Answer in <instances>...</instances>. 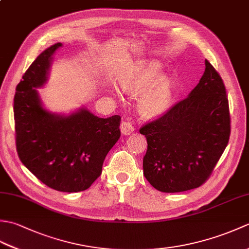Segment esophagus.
I'll use <instances>...</instances> for the list:
<instances>
[{"label": "esophagus", "instance_id": "1", "mask_svg": "<svg viewBox=\"0 0 249 249\" xmlns=\"http://www.w3.org/2000/svg\"><path fill=\"white\" fill-rule=\"evenodd\" d=\"M120 129H121L122 134L127 136V135H130L131 133H133L135 128H134V125H133V123H131V122L123 121L120 125Z\"/></svg>", "mask_w": 249, "mask_h": 249}]
</instances>
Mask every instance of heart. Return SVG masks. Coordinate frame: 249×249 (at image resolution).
I'll return each instance as SVG.
<instances>
[{"instance_id": "b5f03b06", "label": "heart", "mask_w": 249, "mask_h": 249, "mask_svg": "<svg viewBox=\"0 0 249 249\" xmlns=\"http://www.w3.org/2000/svg\"><path fill=\"white\" fill-rule=\"evenodd\" d=\"M160 65L151 62L149 65L137 67L121 77V87L129 94H139L137 108L146 119H156L169 110L173 97V82L168 76L158 77Z\"/></svg>"}]
</instances>
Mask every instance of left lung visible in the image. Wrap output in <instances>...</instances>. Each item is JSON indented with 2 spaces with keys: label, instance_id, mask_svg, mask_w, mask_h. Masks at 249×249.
<instances>
[{
  "label": "left lung",
  "instance_id": "1",
  "mask_svg": "<svg viewBox=\"0 0 249 249\" xmlns=\"http://www.w3.org/2000/svg\"><path fill=\"white\" fill-rule=\"evenodd\" d=\"M147 141L143 174L162 193L201 186L213 172L230 137L223 79L205 60V71L188 97L140 128Z\"/></svg>",
  "mask_w": 249,
  "mask_h": 249
}]
</instances>
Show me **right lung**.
Instances as JSON below:
<instances>
[{"label": "right lung", "mask_w": 249, "mask_h": 249, "mask_svg": "<svg viewBox=\"0 0 249 249\" xmlns=\"http://www.w3.org/2000/svg\"><path fill=\"white\" fill-rule=\"evenodd\" d=\"M60 47L57 43L41 52L16 88V147L21 162L47 186L78 193L102 174L105 158L121 136V116L98 118L86 108L62 115L43 107L36 89L47 82Z\"/></svg>", "instance_id": "obj_1"}]
</instances>
